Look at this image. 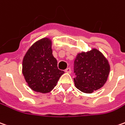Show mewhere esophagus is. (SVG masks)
<instances>
[{
  "mask_svg": "<svg viewBox=\"0 0 125 125\" xmlns=\"http://www.w3.org/2000/svg\"><path fill=\"white\" fill-rule=\"evenodd\" d=\"M65 72H67V73H71V69L70 68H68L65 69Z\"/></svg>",
  "mask_w": 125,
  "mask_h": 125,
  "instance_id": "esophagus-1",
  "label": "esophagus"
}]
</instances>
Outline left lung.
I'll return each instance as SVG.
<instances>
[{
	"label": "left lung",
	"instance_id": "8db88e82",
	"mask_svg": "<svg viewBox=\"0 0 125 125\" xmlns=\"http://www.w3.org/2000/svg\"><path fill=\"white\" fill-rule=\"evenodd\" d=\"M110 70L108 60L97 49L78 53L74 66L75 86L82 92L93 93L106 83Z\"/></svg>",
	"mask_w": 125,
	"mask_h": 125
}]
</instances>
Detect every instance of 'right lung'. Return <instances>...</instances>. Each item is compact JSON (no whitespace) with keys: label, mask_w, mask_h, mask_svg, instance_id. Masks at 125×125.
<instances>
[{"label":"right lung","mask_w":125,"mask_h":125,"mask_svg":"<svg viewBox=\"0 0 125 125\" xmlns=\"http://www.w3.org/2000/svg\"><path fill=\"white\" fill-rule=\"evenodd\" d=\"M51 47L52 42L49 38H42L32 44L23 59L24 78L30 89L36 92H50L64 73L57 68Z\"/></svg>","instance_id":"add662e5"}]
</instances>
